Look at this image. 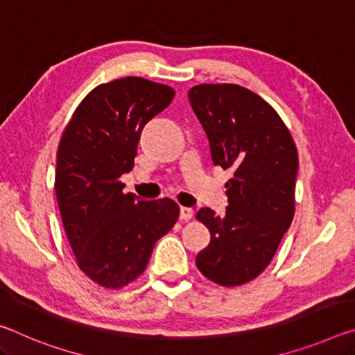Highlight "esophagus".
<instances>
[{
  "label": "esophagus",
  "mask_w": 355,
  "mask_h": 355,
  "mask_svg": "<svg viewBox=\"0 0 355 355\" xmlns=\"http://www.w3.org/2000/svg\"><path fill=\"white\" fill-rule=\"evenodd\" d=\"M192 218H194V209L182 207V209H180V219L188 222V220H191Z\"/></svg>",
  "instance_id": "34e87169"
}]
</instances>
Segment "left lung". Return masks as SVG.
<instances>
[{"mask_svg":"<svg viewBox=\"0 0 355 355\" xmlns=\"http://www.w3.org/2000/svg\"><path fill=\"white\" fill-rule=\"evenodd\" d=\"M189 101L208 136L214 166L230 169L225 216L202 208L197 220L211 241L196 264L214 284L257 279L277 250L294 216L297 148L277 111L238 84H199Z\"/></svg>","mask_w":355,"mask_h":355,"instance_id":"obj_1","label":"left lung"}]
</instances>
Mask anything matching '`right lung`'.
<instances>
[{
  "label": "right lung",
  "instance_id": "1",
  "mask_svg": "<svg viewBox=\"0 0 355 355\" xmlns=\"http://www.w3.org/2000/svg\"><path fill=\"white\" fill-rule=\"evenodd\" d=\"M175 95L141 76L92 89L62 131L55 191L65 235L81 271L119 290L146 271L153 245L175 225L180 207L169 197L125 194L122 173L135 166L141 131Z\"/></svg>",
  "mask_w": 355,
  "mask_h": 355
}]
</instances>
